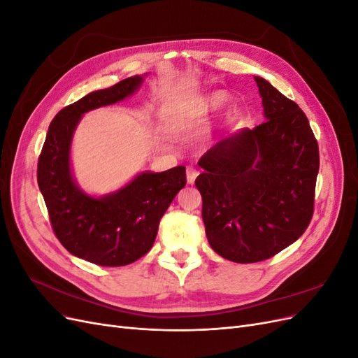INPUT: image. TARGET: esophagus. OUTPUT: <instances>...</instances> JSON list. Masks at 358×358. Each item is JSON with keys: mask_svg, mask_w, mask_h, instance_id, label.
Returning <instances> with one entry per match:
<instances>
[{"mask_svg": "<svg viewBox=\"0 0 358 358\" xmlns=\"http://www.w3.org/2000/svg\"><path fill=\"white\" fill-rule=\"evenodd\" d=\"M197 176H199V170H196L194 167L187 169V180H188V183H191V185L196 182Z\"/></svg>", "mask_w": 358, "mask_h": 358, "instance_id": "obj_1", "label": "esophagus"}]
</instances>
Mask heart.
Returning a JSON list of instances; mask_svg holds the SVG:
<instances>
[{"label":"heart","mask_w":358,"mask_h":358,"mask_svg":"<svg viewBox=\"0 0 358 358\" xmlns=\"http://www.w3.org/2000/svg\"><path fill=\"white\" fill-rule=\"evenodd\" d=\"M225 101V95L222 92H213L208 96H204V99L196 106V109L192 110V116L194 117H199L201 115H206L210 110H215L216 107H220L222 103Z\"/></svg>","instance_id":"1"}]
</instances>
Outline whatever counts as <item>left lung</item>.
<instances>
[{"mask_svg":"<svg viewBox=\"0 0 358 358\" xmlns=\"http://www.w3.org/2000/svg\"><path fill=\"white\" fill-rule=\"evenodd\" d=\"M255 82L267 119L210 148L196 179L208 241L234 263L263 262L306 231L320 169L306 115L266 79Z\"/></svg>","mask_w":358,"mask_h":358,"instance_id":"obj_1","label":"left lung"}]
</instances>
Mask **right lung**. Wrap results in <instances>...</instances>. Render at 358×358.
Here are the masks:
<instances>
[{"mask_svg": "<svg viewBox=\"0 0 358 358\" xmlns=\"http://www.w3.org/2000/svg\"><path fill=\"white\" fill-rule=\"evenodd\" d=\"M142 80L140 76L127 78L64 107L52 119L38 157L37 182L53 233L70 254L99 266H127L148 254L162 215L187 185L183 166L142 173L122 189L101 199L86 196L73 180L70 143L80 116L124 100Z\"/></svg>", "mask_w": 358, "mask_h": 358, "instance_id": "obj_1", "label": "right lung"}]
</instances>
